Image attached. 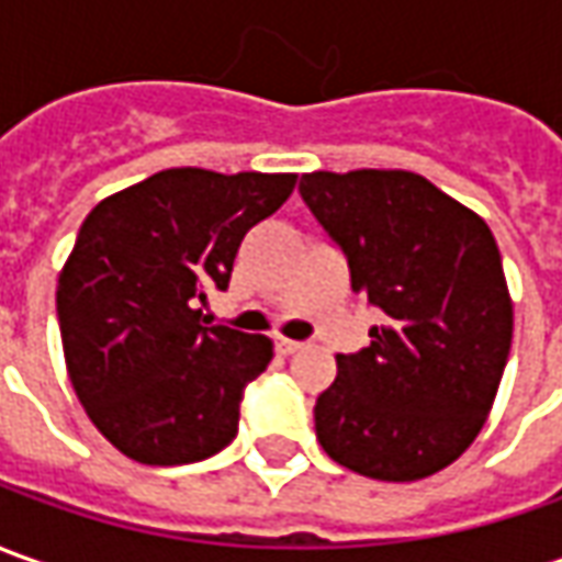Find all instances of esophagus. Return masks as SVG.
Masks as SVG:
<instances>
[{"instance_id": "1", "label": "esophagus", "mask_w": 562, "mask_h": 562, "mask_svg": "<svg viewBox=\"0 0 562 562\" xmlns=\"http://www.w3.org/2000/svg\"><path fill=\"white\" fill-rule=\"evenodd\" d=\"M301 348H304V345L295 339H277V351H280V355H295Z\"/></svg>"}]
</instances>
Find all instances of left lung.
Masks as SVG:
<instances>
[{
  "instance_id": "8db88e82",
  "label": "left lung",
  "mask_w": 562,
  "mask_h": 562,
  "mask_svg": "<svg viewBox=\"0 0 562 562\" xmlns=\"http://www.w3.org/2000/svg\"><path fill=\"white\" fill-rule=\"evenodd\" d=\"M299 189L351 289L385 314L363 351L336 358L314 407L319 448L382 482L451 467L488 419L513 341L488 223L414 170H314Z\"/></svg>"
}]
</instances>
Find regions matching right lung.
I'll use <instances>...</instances> for the list:
<instances>
[{
	"instance_id": "obj_1",
	"label": "right lung",
	"mask_w": 562,
	"mask_h": 562,
	"mask_svg": "<svg viewBox=\"0 0 562 562\" xmlns=\"http://www.w3.org/2000/svg\"><path fill=\"white\" fill-rule=\"evenodd\" d=\"M299 173L170 167L87 214L58 273V326L74 392L130 460L177 467L236 438L245 385L273 341L204 326L255 223L292 195Z\"/></svg>"
}]
</instances>
